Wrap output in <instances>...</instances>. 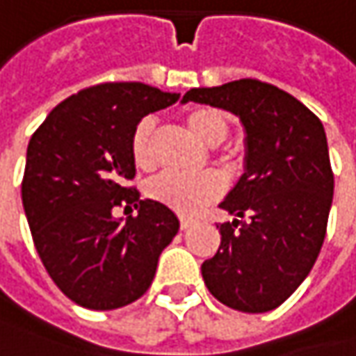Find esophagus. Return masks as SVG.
<instances>
[{
	"instance_id": "esophagus-1",
	"label": "esophagus",
	"mask_w": 356,
	"mask_h": 356,
	"mask_svg": "<svg viewBox=\"0 0 356 356\" xmlns=\"http://www.w3.org/2000/svg\"><path fill=\"white\" fill-rule=\"evenodd\" d=\"M192 225V218H186V216H180V229H188Z\"/></svg>"
}]
</instances>
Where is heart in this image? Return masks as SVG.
<instances>
[{"instance_id":"obj_1","label":"heart","mask_w":356,"mask_h":356,"mask_svg":"<svg viewBox=\"0 0 356 356\" xmlns=\"http://www.w3.org/2000/svg\"><path fill=\"white\" fill-rule=\"evenodd\" d=\"M186 123L192 134H196L209 145H216L227 140L229 136V117L216 107H194L186 113ZM154 134H156L154 117L140 119L129 141L131 158L138 168L147 170L156 164ZM229 158L231 156L225 152L222 160ZM220 192H222V180L213 170H204L198 174H182V172L165 170L145 184V194L152 200L182 215H192L200 211L202 207L216 200Z\"/></svg>"}]
</instances>
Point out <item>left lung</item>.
<instances>
[{"label":"left lung","instance_id":"1","mask_svg":"<svg viewBox=\"0 0 356 356\" xmlns=\"http://www.w3.org/2000/svg\"><path fill=\"white\" fill-rule=\"evenodd\" d=\"M231 111L245 127V172L220 202L233 222L202 264L209 292L239 312H269L306 280L326 237L334 174L316 115L290 92L255 79L184 99Z\"/></svg>","mask_w":356,"mask_h":356}]
</instances>
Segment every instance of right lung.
Segmentation results:
<instances>
[{"instance_id": "obj_1", "label": "right lung", "mask_w": 356, "mask_h": 356, "mask_svg": "<svg viewBox=\"0 0 356 356\" xmlns=\"http://www.w3.org/2000/svg\"><path fill=\"white\" fill-rule=\"evenodd\" d=\"M180 99L143 83H103L56 105L28 143L22 202L40 259L74 304L115 310L154 282L180 220L127 186L129 141L141 117ZM115 206L138 209L115 219Z\"/></svg>"}]
</instances>
